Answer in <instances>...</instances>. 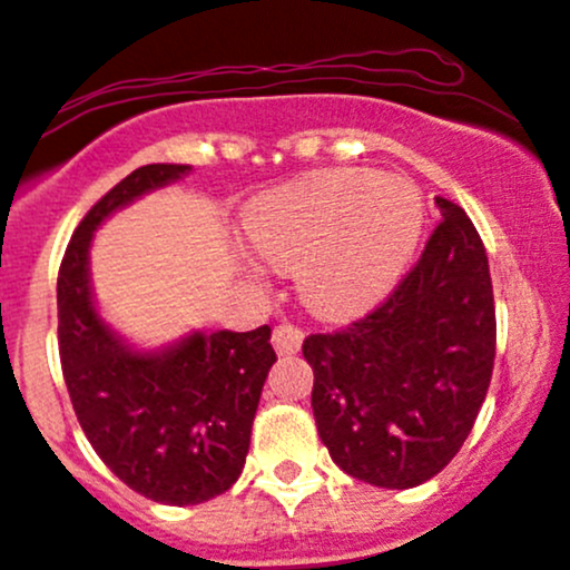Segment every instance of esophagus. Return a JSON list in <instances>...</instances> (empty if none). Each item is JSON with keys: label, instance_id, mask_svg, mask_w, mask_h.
<instances>
[{"label": "esophagus", "instance_id": "1", "mask_svg": "<svg viewBox=\"0 0 570 570\" xmlns=\"http://www.w3.org/2000/svg\"><path fill=\"white\" fill-rule=\"evenodd\" d=\"M303 330L292 327V324H278L273 330V346L278 354H297L303 346Z\"/></svg>", "mask_w": 570, "mask_h": 570}]
</instances>
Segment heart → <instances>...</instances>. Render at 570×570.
I'll return each mask as SVG.
<instances>
[{"label": "heart", "mask_w": 570, "mask_h": 570, "mask_svg": "<svg viewBox=\"0 0 570 570\" xmlns=\"http://www.w3.org/2000/svg\"><path fill=\"white\" fill-rule=\"evenodd\" d=\"M256 254L295 271L303 303L346 318L381 303L414 259L422 194L400 175L316 170L262 194L243 218Z\"/></svg>", "instance_id": "1"}]
</instances>
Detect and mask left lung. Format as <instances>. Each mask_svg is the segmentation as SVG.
Masks as SVG:
<instances>
[{
    "instance_id": "8db88e82",
    "label": "left lung",
    "mask_w": 570,
    "mask_h": 570,
    "mask_svg": "<svg viewBox=\"0 0 570 570\" xmlns=\"http://www.w3.org/2000/svg\"><path fill=\"white\" fill-rule=\"evenodd\" d=\"M386 303L341 333L308 335L318 438L352 479L411 490L441 473L473 430L495 365L484 243L460 205Z\"/></svg>"
}]
</instances>
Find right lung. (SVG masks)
<instances>
[{
    "mask_svg": "<svg viewBox=\"0 0 570 570\" xmlns=\"http://www.w3.org/2000/svg\"><path fill=\"white\" fill-rule=\"evenodd\" d=\"M189 173V165H146L112 186L75 229L56 284L61 371L80 428L129 490L167 505L205 503L235 484L275 362L267 324L252 333L194 330L140 348L99 314L94 233Z\"/></svg>",
    "mask_w": 570,
    "mask_h": 570,
    "instance_id": "add662e5",
    "label": "right lung"
}]
</instances>
